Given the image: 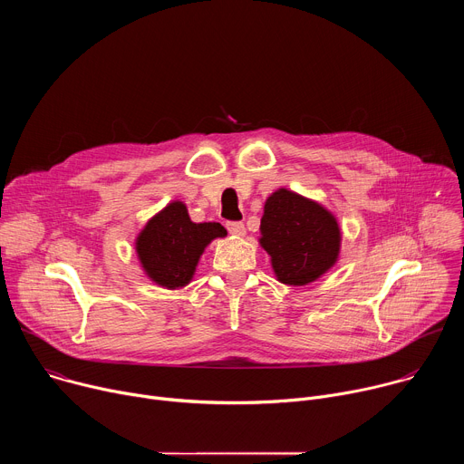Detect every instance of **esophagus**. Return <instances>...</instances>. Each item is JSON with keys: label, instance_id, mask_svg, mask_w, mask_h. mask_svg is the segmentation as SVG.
Listing matches in <instances>:
<instances>
[{"label": "esophagus", "instance_id": "34e87169", "mask_svg": "<svg viewBox=\"0 0 464 464\" xmlns=\"http://www.w3.org/2000/svg\"><path fill=\"white\" fill-rule=\"evenodd\" d=\"M227 231L233 235V237H244L246 235V227L242 222H229L227 224Z\"/></svg>", "mask_w": 464, "mask_h": 464}]
</instances>
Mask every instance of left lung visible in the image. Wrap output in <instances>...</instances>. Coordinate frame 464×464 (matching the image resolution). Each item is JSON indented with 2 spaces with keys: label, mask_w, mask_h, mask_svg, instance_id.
<instances>
[{
  "label": "left lung",
  "mask_w": 464,
  "mask_h": 464,
  "mask_svg": "<svg viewBox=\"0 0 464 464\" xmlns=\"http://www.w3.org/2000/svg\"><path fill=\"white\" fill-rule=\"evenodd\" d=\"M258 244L270 255L279 283L304 286L336 266L342 227L333 211L281 187L264 202Z\"/></svg>",
  "instance_id": "8db88e82"
}]
</instances>
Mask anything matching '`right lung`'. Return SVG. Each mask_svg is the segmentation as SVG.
<instances>
[{
  "mask_svg": "<svg viewBox=\"0 0 464 464\" xmlns=\"http://www.w3.org/2000/svg\"><path fill=\"white\" fill-rule=\"evenodd\" d=\"M226 235L218 222L194 224L187 206L172 200L149 218L134 247L141 270L156 286L179 290L190 285L206 247Z\"/></svg>",
  "mask_w": 464,
  "mask_h": 464,
  "instance_id": "obj_1",
  "label": "right lung"
}]
</instances>
